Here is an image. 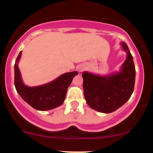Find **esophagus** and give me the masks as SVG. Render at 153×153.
I'll use <instances>...</instances> for the list:
<instances>
[{
    "instance_id": "1",
    "label": "esophagus",
    "mask_w": 153,
    "mask_h": 153,
    "mask_svg": "<svg viewBox=\"0 0 153 153\" xmlns=\"http://www.w3.org/2000/svg\"><path fill=\"white\" fill-rule=\"evenodd\" d=\"M84 69V67H80L79 68H78V71H80V72H82L83 70Z\"/></svg>"
}]
</instances>
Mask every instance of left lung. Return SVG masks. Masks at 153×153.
<instances>
[{"label": "left lung", "instance_id": "obj_1", "mask_svg": "<svg viewBox=\"0 0 153 153\" xmlns=\"http://www.w3.org/2000/svg\"><path fill=\"white\" fill-rule=\"evenodd\" d=\"M127 53L119 72L99 76L87 72L82 74L84 97L92 109L104 113L114 112L129 99L134 90L135 68L127 45L121 43Z\"/></svg>", "mask_w": 153, "mask_h": 153}]
</instances>
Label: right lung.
Listing matches in <instances>:
<instances>
[{
    "label": "right lung",
    "instance_id": "obj_1",
    "mask_svg": "<svg viewBox=\"0 0 153 153\" xmlns=\"http://www.w3.org/2000/svg\"><path fill=\"white\" fill-rule=\"evenodd\" d=\"M21 52L18 55L15 64V86L21 98L34 109L46 111L61 106L65 100L67 89L72 79L78 72L75 71L61 75L55 81L38 86H26L21 79L18 61Z\"/></svg>",
    "mask_w": 153,
    "mask_h": 153
}]
</instances>
